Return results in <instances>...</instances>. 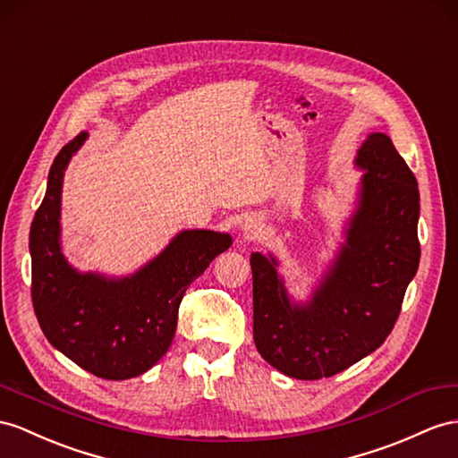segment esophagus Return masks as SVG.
<instances>
[{"label":"esophagus","mask_w":458,"mask_h":458,"mask_svg":"<svg viewBox=\"0 0 458 458\" xmlns=\"http://www.w3.org/2000/svg\"><path fill=\"white\" fill-rule=\"evenodd\" d=\"M242 230H243V233L248 238H253V236H257V232H259V225H257V220H253V218H248L242 225Z\"/></svg>","instance_id":"1"}]
</instances>
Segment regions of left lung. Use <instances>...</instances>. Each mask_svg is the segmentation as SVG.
Masks as SVG:
<instances>
[{"instance_id":"left-lung-1","label":"left lung","mask_w":458,"mask_h":458,"mask_svg":"<svg viewBox=\"0 0 458 458\" xmlns=\"http://www.w3.org/2000/svg\"><path fill=\"white\" fill-rule=\"evenodd\" d=\"M356 166L366 170L358 208L310 301L290 300L273 255L251 253L255 346L288 377H331L377 350L418 271L420 191L412 170L385 133L363 140Z\"/></svg>"}]
</instances>
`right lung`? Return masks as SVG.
Returning <instances> with one entry per match:
<instances>
[{
	"label": "right lung",
	"mask_w": 458,
	"mask_h": 458,
	"mask_svg": "<svg viewBox=\"0 0 458 458\" xmlns=\"http://www.w3.org/2000/svg\"><path fill=\"white\" fill-rule=\"evenodd\" d=\"M87 137L83 131L69 140L50 168L30 225V294L40 329L54 348L97 377L123 381L166 354L187 286L230 248L232 236L183 230L133 275L79 273L62 253L60 208L64 172Z\"/></svg>",
	"instance_id": "1"
}]
</instances>
